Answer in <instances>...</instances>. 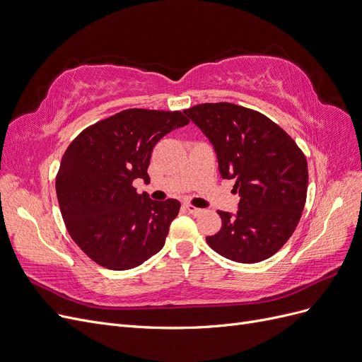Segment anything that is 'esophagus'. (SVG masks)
I'll return each instance as SVG.
<instances>
[{"label": "esophagus", "mask_w": 362, "mask_h": 362, "mask_svg": "<svg viewBox=\"0 0 362 362\" xmlns=\"http://www.w3.org/2000/svg\"><path fill=\"white\" fill-rule=\"evenodd\" d=\"M185 209L188 210L191 215H194V216H199L202 215V213L204 211L203 209H198V207H195V206H191V204H185Z\"/></svg>", "instance_id": "obj_1"}]
</instances>
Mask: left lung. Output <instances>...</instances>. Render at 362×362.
I'll list each match as a JSON object with an SVG mask.
<instances>
[{"label": "left lung", "mask_w": 362, "mask_h": 362, "mask_svg": "<svg viewBox=\"0 0 362 362\" xmlns=\"http://www.w3.org/2000/svg\"><path fill=\"white\" fill-rule=\"evenodd\" d=\"M218 155L223 179L240 194L237 215L218 210L221 230L207 245L235 262L273 257L296 231L307 198V159L293 139L265 115L231 103L185 110Z\"/></svg>", "instance_id": "obj_1"}]
</instances>
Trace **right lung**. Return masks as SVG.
Segmentation results:
<instances>
[{
	"label": "right lung",
	"mask_w": 362,
	"mask_h": 362,
	"mask_svg": "<svg viewBox=\"0 0 362 362\" xmlns=\"http://www.w3.org/2000/svg\"><path fill=\"white\" fill-rule=\"evenodd\" d=\"M186 124L185 112L127 109L89 125L66 147L58 203L66 231L93 262L128 270L163 249L180 203L153 202L132 182L151 180L155 144Z\"/></svg>",
	"instance_id": "add662e5"
}]
</instances>
